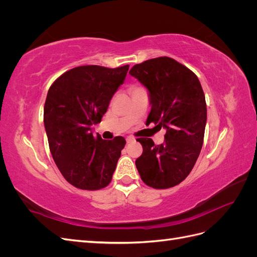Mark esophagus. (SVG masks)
<instances>
[{
	"instance_id": "esophagus-1",
	"label": "esophagus",
	"mask_w": 257,
	"mask_h": 257,
	"mask_svg": "<svg viewBox=\"0 0 257 257\" xmlns=\"http://www.w3.org/2000/svg\"><path fill=\"white\" fill-rule=\"evenodd\" d=\"M134 142H135V138H134L133 136L126 137V143H127V144H132V143H134Z\"/></svg>"
}]
</instances>
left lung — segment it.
Wrapping results in <instances>:
<instances>
[{"label":"left lung","mask_w":257,"mask_h":257,"mask_svg":"<svg viewBox=\"0 0 257 257\" xmlns=\"http://www.w3.org/2000/svg\"><path fill=\"white\" fill-rule=\"evenodd\" d=\"M130 74L149 90L147 123L166 128L165 141L138 138L143 154L135 164L142 180L153 189H169L189 176L204 144L207 121L205 93L190 68L168 57L134 65Z\"/></svg>","instance_id":"1"}]
</instances>
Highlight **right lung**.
<instances>
[{
	"label": "right lung",
	"mask_w": 257,
	"mask_h": 257,
	"mask_svg": "<svg viewBox=\"0 0 257 257\" xmlns=\"http://www.w3.org/2000/svg\"><path fill=\"white\" fill-rule=\"evenodd\" d=\"M128 67L78 66L50 85L44 106L49 149L62 176L77 189L96 191L111 181L126 142L93 136L91 125L102 121Z\"/></svg>",
	"instance_id": "1"
}]
</instances>
